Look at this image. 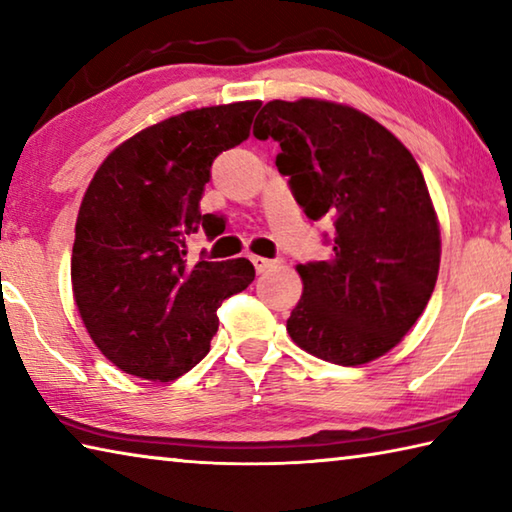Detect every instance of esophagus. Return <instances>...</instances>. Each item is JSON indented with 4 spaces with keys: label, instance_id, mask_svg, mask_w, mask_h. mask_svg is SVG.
Wrapping results in <instances>:
<instances>
[{
    "label": "esophagus",
    "instance_id": "1",
    "mask_svg": "<svg viewBox=\"0 0 512 512\" xmlns=\"http://www.w3.org/2000/svg\"><path fill=\"white\" fill-rule=\"evenodd\" d=\"M250 262L255 264V271H257V273H264V271H268V268H273V266L277 264L275 259H266V257H259V255L250 257Z\"/></svg>",
    "mask_w": 512,
    "mask_h": 512
}]
</instances>
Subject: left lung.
<instances>
[{"instance_id":"1","label":"left lung","mask_w":512,"mask_h":512,"mask_svg":"<svg viewBox=\"0 0 512 512\" xmlns=\"http://www.w3.org/2000/svg\"><path fill=\"white\" fill-rule=\"evenodd\" d=\"M253 135L280 142L277 171L309 219L334 216L332 259L296 266L293 343L336 366L384 357L438 280L440 225L418 162L366 112L325 99L268 101Z\"/></svg>"}]
</instances>
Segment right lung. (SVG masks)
<instances>
[{"instance_id":"obj_1","label":"right lung","mask_w":512,"mask_h":512,"mask_svg":"<svg viewBox=\"0 0 512 512\" xmlns=\"http://www.w3.org/2000/svg\"><path fill=\"white\" fill-rule=\"evenodd\" d=\"M259 106L237 101L158 121L121 142L85 189L74 302L94 345L128 375L173 381L192 370L210 352L216 309L255 280L246 257L189 266L185 237L223 232V219L198 203L214 158L246 140Z\"/></svg>"}]
</instances>
